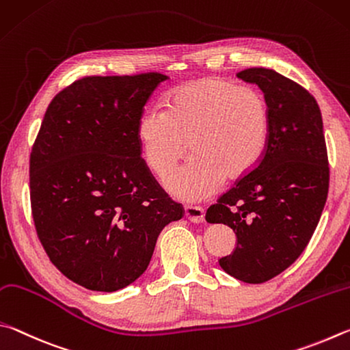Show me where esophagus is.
Returning <instances> with one entry per match:
<instances>
[{"mask_svg":"<svg viewBox=\"0 0 350 350\" xmlns=\"http://www.w3.org/2000/svg\"><path fill=\"white\" fill-rule=\"evenodd\" d=\"M186 218L191 219L192 223H201L204 219V209L200 206H185Z\"/></svg>","mask_w":350,"mask_h":350,"instance_id":"1","label":"esophagus"}]
</instances>
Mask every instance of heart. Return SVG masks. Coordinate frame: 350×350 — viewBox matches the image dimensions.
<instances>
[{
  "label": "heart",
  "mask_w": 350,
  "mask_h": 350,
  "mask_svg": "<svg viewBox=\"0 0 350 350\" xmlns=\"http://www.w3.org/2000/svg\"><path fill=\"white\" fill-rule=\"evenodd\" d=\"M271 113L258 89L218 77L181 84L165 95L161 110L138 121L137 137L147 165L165 180L189 155L195 159L169 181L185 200L204 198L223 180H241L265 155Z\"/></svg>",
  "instance_id": "heart-1"
}]
</instances>
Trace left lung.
Returning <instances> with one entry per match:
<instances>
[{"label":"left lung","instance_id":"8db88e82","mask_svg":"<svg viewBox=\"0 0 350 350\" xmlns=\"http://www.w3.org/2000/svg\"><path fill=\"white\" fill-rule=\"evenodd\" d=\"M258 85L271 113L265 155L206 212L237 234L219 260L226 272L260 284L286 271L308 246L329 192V159L320 107L303 85L265 67L237 73Z\"/></svg>","mask_w":350,"mask_h":350}]
</instances>
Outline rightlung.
I'll list each match as a JSON object with an SVG mask.
<instances>
[{
	"label": "right lung",
	"instance_id": "add662e5",
	"mask_svg": "<svg viewBox=\"0 0 350 350\" xmlns=\"http://www.w3.org/2000/svg\"><path fill=\"white\" fill-rule=\"evenodd\" d=\"M158 72L84 77L55 95L30 152V206L49 260L73 283L115 292L143 275L159 232L183 218L143 158L138 121Z\"/></svg>",
	"mask_w": 350,
	"mask_h": 350
}]
</instances>
